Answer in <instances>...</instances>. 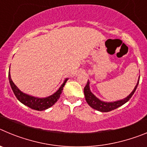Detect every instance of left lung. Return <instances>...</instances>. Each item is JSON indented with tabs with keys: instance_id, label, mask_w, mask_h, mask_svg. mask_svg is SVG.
Wrapping results in <instances>:
<instances>
[{
	"instance_id": "left-lung-1",
	"label": "left lung",
	"mask_w": 147,
	"mask_h": 147,
	"mask_svg": "<svg viewBox=\"0 0 147 147\" xmlns=\"http://www.w3.org/2000/svg\"><path fill=\"white\" fill-rule=\"evenodd\" d=\"M139 83V79L138 80V82L136 84V87H135L134 90L131 92L130 94L128 96L126 97L125 98L121 100H119L116 102H103L102 100L98 99L90 90V82L88 81L87 85H85V88H84V94H85V99H86L87 103L89 105V106L92 107V108L95 109V110L100 111V112H109L113 110L118 108V107H121L123 105L127 102L132 96V95L134 94L135 91H136V88H137L138 85Z\"/></svg>"
}]
</instances>
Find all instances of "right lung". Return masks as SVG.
I'll list each match as a JSON object with an SVG mask.
<instances>
[{
  "label": "right lung",
  "instance_id": "1",
  "mask_svg": "<svg viewBox=\"0 0 147 147\" xmlns=\"http://www.w3.org/2000/svg\"><path fill=\"white\" fill-rule=\"evenodd\" d=\"M9 80L10 85H11L13 92L15 93V96L21 103L26 105L27 107L33 109V110L42 111V110H45L51 107L57 102V100L60 97V95L63 90V87L65 85L67 79H66L64 82L62 83V85H61L57 91L55 92L54 94L50 96L45 97V98H37V97L32 96L23 93L12 82L11 76H10V72H9Z\"/></svg>",
  "mask_w": 147,
  "mask_h": 147
}]
</instances>
